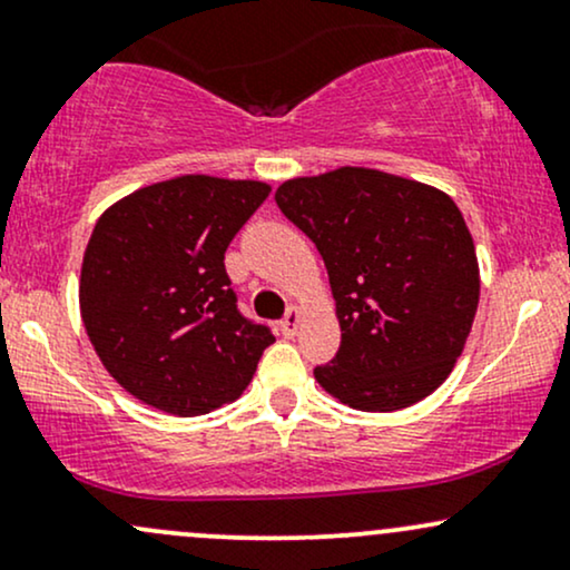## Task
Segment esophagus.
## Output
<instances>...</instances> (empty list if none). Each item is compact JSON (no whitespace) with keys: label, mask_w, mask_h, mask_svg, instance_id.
I'll return each instance as SVG.
<instances>
[{"label":"esophagus","mask_w":570,"mask_h":570,"mask_svg":"<svg viewBox=\"0 0 570 570\" xmlns=\"http://www.w3.org/2000/svg\"><path fill=\"white\" fill-rule=\"evenodd\" d=\"M297 326H299V311L297 307H289L286 316L281 318V332H284V337H294L297 335Z\"/></svg>","instance_id":"esophagus-1"}]
</instances>
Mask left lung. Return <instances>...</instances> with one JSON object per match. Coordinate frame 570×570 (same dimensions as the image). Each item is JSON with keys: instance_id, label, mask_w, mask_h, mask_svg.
Segmentation results:
<instances>
[{"instance_id": "1", "label": "left lung", "mask_w": 570, "mask_h": 570, "mask_svg": "<svg viewBox=\"0 0 570 570\" xmlns=\"http://www.w3.org/2000/svg\"><path fill=\"white\" fill-rule=\"evenodd\" d=\"M276 203L316 244L337 303L340 348L316 381L364 412L440 389L480 303L474 240L455 203L372 168L284 181Z\"/></svg>"}]
</instances>
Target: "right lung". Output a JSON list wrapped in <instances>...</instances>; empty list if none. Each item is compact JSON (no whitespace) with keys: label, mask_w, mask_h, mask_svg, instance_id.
<instances>
[{"label":"right lung","mask_w":570,"mask_h":570,"mask_svg":"<svg viewBox=\"0 0 570 570\" xmlns=\"http://www.w3.org/2000/svg\"><path fill=\"white\" fill-rule=\"evenodd\" d=\"M267 195L263 181L179 176L96 222L80 311L98 358L128 394L189 417L252 381L276 337L240 313L225 252Z\"/></svg>","instance_id":"1"}]
</instances>
